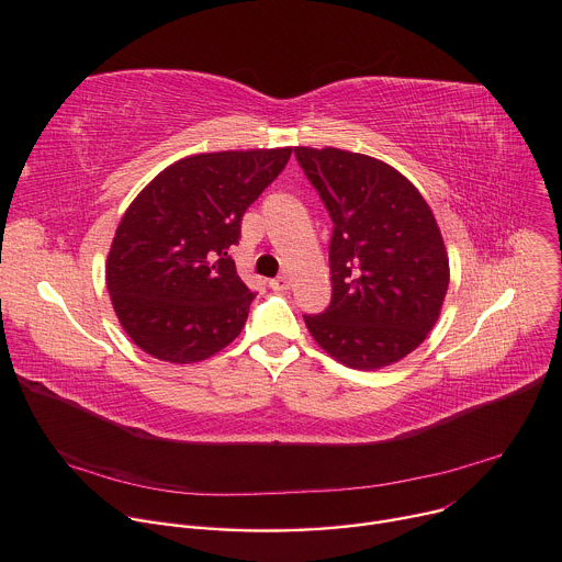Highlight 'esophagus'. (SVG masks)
<instances>
[{
	"mask_svg": "<svg viewBox=\"0 0 562 562\" xmlns=\"http://www.w3.org/2000/svg\"><path fill=\"white\" fill-rule=\"evenodd\" d=\"M270 288H272V290H288V288H290V277H288V274H281V277L272 279V281H270Z\"/></svg>",
	"mask_w": 562,
	"mask_h": 562,
	"instance_id": "34e87169",
	"label": "esophagus"
}]
</instances>
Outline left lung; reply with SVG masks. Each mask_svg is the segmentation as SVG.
<instances>
[{
	"label": "left lung",
	"mask_w": 562,
	"mask_h": 562,
	"mask_svg": "<svg viewBox=\"0 0 562 562\" xmlns=\"http://www.w3.org/2000/svg\"><path fill=\"white\" fill-rule=\"evenodd\" d=\"M334 220L331 304L304 315L315 342L342 366L379 370L436 326L449 258L434 211L387 162L345 149L294 147Z\"/></svg>",
	"instance_id": "obj_1"
}]
</instances>
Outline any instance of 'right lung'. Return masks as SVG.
<instances>
[{"label":"right lung","mask_w":562,"mask_h":562,"mask_svg":"<svg viewBox=\"0 0 562 562\" xmlns=\"http://www.w3.org/2000/svg\"><path fill=\"white\" fill-rule=\"evenodd\" d=\"M292 147L196 154L136 196L115 231L106 288L128 338L168 362H200L234 342L254 292L231 260L245 211Z\"/></svg>","instance_id":"add662e5"}]
</instances>
